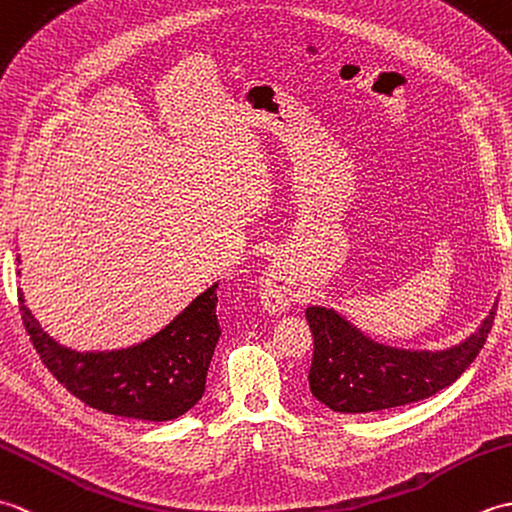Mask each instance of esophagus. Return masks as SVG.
I'll list each match as a JSON object with an SVG mask.
<instances>
[{"label": "esophagus", "instance_id": "34e87169", "mask_svg": "<svg viewBox=\"0 0 512 512\" xmlns=\"http://www.w3.org/2000/svg\"><path fill=\"white\" fill-rule=\"evenodd\" d=\"M297 297H299V288L292 270L281 262L270 264L264 270L262 279H259V299H262V306L268 312L281 314L290 310V306L297 301Z\"/></svg>", "mask_w": 512, "mask_h": 512}]
</instances>
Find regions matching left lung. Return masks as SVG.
<instances>
[{
  "instance_id": "left-lung-1",
  "label": "left lung",
  "mask_w": 512,
  "mask_h": 512,
  "mask_svg": "<svg viewBox=\"0 0 512 512\" xmlns=\"http://www.w3.org/2000/svg\"><path fill=\"white\" fill-rule=\"evenodd\" d=\"M497 306L482 328L444 352H409L369 341L334 310L312 306V396L339 413H376L418 402L455 383L484 347Z\"/></svg>"
}]
</instances>
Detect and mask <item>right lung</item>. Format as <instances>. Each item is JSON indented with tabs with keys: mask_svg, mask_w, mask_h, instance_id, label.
<instances>
[{
	"mask_svg": "<svg viewBox=\"0 0 512 512\" xmlns=\"http://www.w3.org/2000/svg\"><path fill=\"white\" fill-rule=\"evenodd\" d=\"M217 284L195 297L167 328L116 352H72L39 328L19 290V312L41 363L92 409L136 420H173L204 394L206 372L220 339Z\"/></svg>",
	"mask_w": 512,
	"mask_h": 512,
	"instance_id": "right-lung-1",
	"label": "right lung"
}]
</instances>
